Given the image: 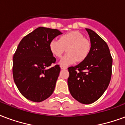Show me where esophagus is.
Returning a JSON list of instances; mask_svg holds the SVG:
<instances>
[{"instance_id":"1","label":"esophagus","mask_w":125,"mask_h":125,"mask_svg":"<svg viewBox=\"0 0 125 125\" xmlns=\"http://www.w3.org/2000/svg\"><path fill=\"white\" fill-rule=\"evenodd\" d=\"M61 69H62V70H66V69H67V67H64V66H61Z\"/></svg>"}]
</instances>
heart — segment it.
<instances>
[{
  "label": "heart",
  "mask_w": 125,
  "mask_h": 125,
  "mask_svg": "<svg viewBox=\"0 0 125 125\" xmlns=\"http://www.w3.org/2000/svg\"><path fill=\"white\" fill-rule=\"evenodd\" d=\"M91 48V42L77 31L63 34L60 40H52L49 44L50 52L56 58H61L67 48V55L60 62V65L64 67L74 63L77 60L79 62H83L88 56Z\"/></svg>",
  "instance_id": "1"
}]
</instances>
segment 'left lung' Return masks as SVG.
<instances>
[{"label": "left lung", "instance_id": "8db88e82", "mask_svg": "<svg viewBox=\"0 0 125 125\" xmlns=\"http://www.w3.org/2000/svg\"><path fill=\"white\" fill-rule=\"evenodd\" d=\"M91 42V50L82 62L70 67L67 79L72 97L83 104L99 99L109 86L113 59L107 43L92 30L85 28Z\"/></svg>", "mask_w": 125, "mask_h": 125}]
</instances>
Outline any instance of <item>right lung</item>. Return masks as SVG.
Listing matches in <instances>:
<instances>
[{
    "label": "right lung",
    "mask_w": 125,
    "mask_h": 125,
    "mask_svg": "<svg viewBox=\"0 0 125 125\" xmlns=\"http://www.w3.org/2000/svg\"><path fill=\"white\" fill-rule=\"evenodd\" d=\"M62 33L39 27L24 37L13 56L12 73L16 85L27 99L41 102L51 96L60 72L50 52L52 40Z\"/></svg>",
    "instance_id": "right-lung-1"
}]
</instances>
